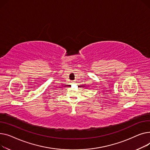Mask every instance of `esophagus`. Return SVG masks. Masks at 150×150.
Wrapping results in <instances>:
<instances>
[{"mask_svg": "<svg viewBox=\"0 0 150 150\" xmlns=\"http://www.w3.org/2000/svg\"><path fill=\"white\" fill-rule=\"evenodd\" d=\"M74 83V82H72V83Z\"/></svg>", "mask_w": 150, "mask_h": 150, "instance_id": "obj_1", "label": "esophagus"}]
</instances>
